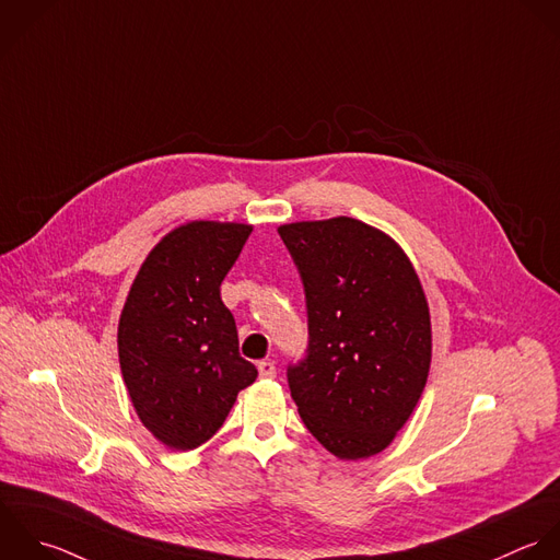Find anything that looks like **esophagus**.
Here are the masks:
<instances>
[{
    "mask_svg": "<svg viewBox=\"0 0 560 560\" xmlns=\"http://www.w3.org/2000/svg\"><path fill=\"white\" fill-rule=\"evenodd\" d=\"M257 371H259V377H264V380H275L277 377V366L270 360H261L257 364Z\"/></svg>",
    "mask_w": 560,
    "mask_h": 560,
    "instance_id": "34e87169",
    "label": "esophagus"
}]
</instances>
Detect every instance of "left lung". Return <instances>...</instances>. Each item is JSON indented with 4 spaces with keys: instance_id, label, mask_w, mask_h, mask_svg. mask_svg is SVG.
<instances>
[{
    "instance_id": "8db88e82",
    "label": "left lung",
    "mask_w": 560,
    "mask_h": 560,
    "mask_svg": "<svg viewBox=\"0 0 560 560\" xmlns=\"http://www.w3.org/2000/svg\"><path fill=\"white\" fill-rule=\"evenodd\" d=\"M279 235L299 270L307 349L288 384L310 434L342 460L390 445L432 360L430 310L404 250L353 220L296 222Z\"/></svg>"
}]
</instances>
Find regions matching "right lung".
Instances as JSON below:
<instances>
[{
  "mask_svg": "<svg viewBox=\"0 0 560 560\" xmlns=\"http://www.w3.org/2000/svg\"><path fill=\"white\" fill-rule=\"evenodd\" d=\"M250 231L178 226L150 250L128 292L117 329L121 375L141 423L172 450L207 443L257 377L220 299Z\"/></svg>",
  "mask_w": 560,
  "mask_h": 560,
  "instance_id": "obj_1",
  "label": "right lung"
}]
</instances>
